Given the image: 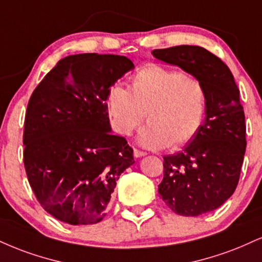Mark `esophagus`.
Instances as JSON below:
<instances>
[{
    "label": "esophagus",
    "mask_w": 262,
    "mask_h": 262,
    "mask_svg": "<svg viewBox=\"0 0 262 262\" xmlns=\"http://www.w3.org/2000/svg\"><path fill=\"white\" fill-rule=\"evenodd\" d=\"M133 152H134V156L135 157H141V156L146 155V152H145V151H141L139 149H134Z\"/></svg>",
    "instance_id": "1"
}]
</instances>
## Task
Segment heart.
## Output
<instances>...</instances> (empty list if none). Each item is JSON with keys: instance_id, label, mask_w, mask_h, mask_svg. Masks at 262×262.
Returning <instances> with one entry per match:
<instances>
[{"instance_id": "1", "label": "heart", "mask_w": 262, "mask_h": 262, "mask_svg": "<svg viewBox=\"0 0 262 262\" xmlns=\"http://www.w3.org/2000/svg\"><path fill=\"white\" fill-rule=\"evenodd\" d=\"M115 130L129 135L143 122L140 144L160 149H178L199 133L206 116L207 91L194 75L146 63L132 75L129 90L116 85L107 97Z\"/></svg>"}]
</instances>
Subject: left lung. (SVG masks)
Listing matches in <instances>:
<instances>
[{
    "label": "left lung",
    "instance_id": "8db88e82",
    "mask_svg": "<svg viewBox=\"0 0 262 262\" xmlns=\"http://www.w3.org/2000/svg\"><path fill=\"white\" fill-rule=\"evenodd\" d=\"M157 59L199 78L207 91L203 127L184 150L163 157L159 194L173 212L199 216L216 210L237 188L247 127L239 89L221 58L200 46L154 50Z\"/></svg>",
    "mask_w": 262,
    "mask_h": 262
}]
</instances>
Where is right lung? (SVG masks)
<instances>
[{
    "mask_svg": "<svg viewBox=\"0 0 262 262\" xmlns=\"http://www.w3.org/2000/svg\"><path fill=\"white\" fill-rule=\"evenodd\" d=\"M134 68L119 55L61 59L31 94L24 121V167L42 209L68 225L106 216L121 173L134 163L124 137L111 133L106 100Z\"/></svg>",
    "mask_w": 262,
    "mask_h": 262,
    "instance_id": "add662e5",
    "label": "right lung"
}]
</instances>
